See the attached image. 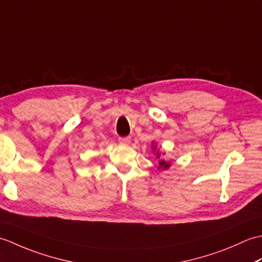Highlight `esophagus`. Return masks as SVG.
<instances>
[{
	"label": "esophagus",
	"mask_w": 262,
	"mask_h": 262,
	"mask_svg": "<svg viewBox=\"0 0 262 262\" xmlns=\"http://www.w3.org/2000/svg\"><path fill=\"white\" fill-rule=\"evenodd\" d=\"M130 141L132 138L130 137H119V143L121 144V145H128V144H130Z\"/></svg>",
	"instance_id": "esophagus-1"
}]
</instances>
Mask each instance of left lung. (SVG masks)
<instances>
[{"label": "left lung", "instance_id": "obj_1", "mask_svg": "<svg viewBox=\"0 0 262 262\" xmlns=\"http://www.w3.org/2000/svg\"><path fill=\"white\" fill-rule=\"evenodd\" d=\"M152 149H153V151H155V149H157V147L153 146ZM160 157H161V153L158 151V152H157V158H160ZM169 166H170V163L165 162L164 160H161L160 162H159V166H158V168H159V169H164V170H165V169H168Z\"/></svg>", "mask_w": 262, "mask_h": 262}]
</instances>
